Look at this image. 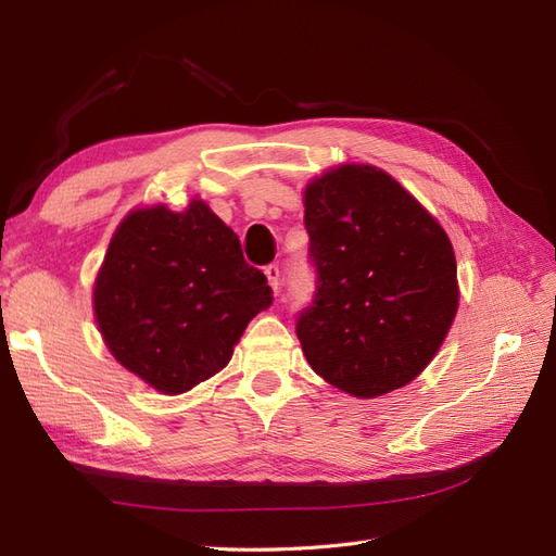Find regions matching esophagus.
Listing matches in <instances>:
<instances>
[{"mask_svg": "<svg viewBox=\"0 0 556 556\" xmlns=\"http://www.w3.org/2000/svg\"><path fill=\"white\" fill-rule=\"evenodd\" d=\"M264 274H266V278H268V285H271L274 292L278 294V290H280V266H278V264H268V266L264 268Z\"/></svg>", "mask_w": 556, "mask_h": 556, "instance_id": "esophagus-1", "label": "esophagus"}]
</instances>
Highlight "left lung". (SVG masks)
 Instances as JSON below:
<instances>
[{
    "mask_svg": "<svg viewBox=\"0 0 556 556\" xmlns=\"http://www.w3.org/2000/svg\"><path fill=\"white\" fill-rule=\"evenodd\" d=\"M315 294L296 317L313 371L374 399L439 352L457 315V262L443 227L376 166L345 164L306 188Z\"/></svg>",
    "mask_w": 556,
    "mask_h": 556,
    "instance_id": "obj_1",
    "label": "left lung"
}]
</instances>
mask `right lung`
<instances>
[{
    "instance_id": "obj_1",
    "label": "right lung",
    "mask_w": 556,
    "mask_h": 556,
    "mask_svg": "<svg viewBox=\"0 0 556 556\" xmlns=\"http://www.w3.org/2000/svg\"><path fill=\"white\" fill-rule=\"evenodd\" d=\"M271 304L237 233L197 199L182 213H129L94 282L97 325L113 357L164 394L225 368L250 319Z\"/></svg>"
}]
</instances>
